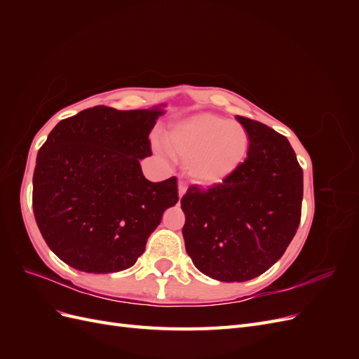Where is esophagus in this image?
<instances>
[{
    "instance_id": "esophagus-1",
    "label": "esophagus",
    "mask_w": 359,
    "mask_h": 359,
    "mask_svg": "<svg viewBox=\"0 0 359 359\" xmlns=\"http://www.w3.org/2000/svg\"><path fill=\"white\" fill-rule=\"evenodd\" d=\"M186 191H187V186H186V184H184L182 181H180V182H178V196L182 198L184 194H186Z\"/></svg>"
}]
</instances>
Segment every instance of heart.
<instances>
[{
	"label": "heart",
	"instance_id": "1",
	"mask_svg": "<svg viewBox=\"0 0 359 359\" xmlns=\"http://www.w3.org/2000/svg\"><path fill=\"white\" fill-rule=\"evenodd\" d=\"M168 153L186 163L187 175L203 187L231 180L243 168L250 149L247 130L215 114H196L165 133Z\"/></svg>",
	"mask_w": 359,
	"mask_h": 359
}]
</instances>
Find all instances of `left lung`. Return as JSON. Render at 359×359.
Segmentation results:
<instances>
[{
    "mask_svg": "<svg viewBox=\"0 0 359 359\" xmlns=\"http://www.w3.org/2000/svg\"><path fill=\"white\" fill-rule=\"evenodd\" d=\"M250 149L243 168L211 189L189 187L181 199L186 252L201 273L247 281L283 256L301 220L302 169L289 140L268 126L236 116Z\"/></svg>",
    "mask_w": 359,
    "mask_h": 359,
    "instance_id": "8db88e82",
    "label": "left lung"
}]
</instances>
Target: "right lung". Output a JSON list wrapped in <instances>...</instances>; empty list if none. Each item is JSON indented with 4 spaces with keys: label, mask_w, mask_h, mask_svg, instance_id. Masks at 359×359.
Returning <instances> with one entry per match:
<instances>
[{
    "label": "right lung",
    "mask_w": 359,
    "mask_h": 359,
    "mask_svg": "<svg viewBox=\"0 0 359 359\" xmlns=\"http://www.w3.org/2000/svg\"><path fill=\"white\" fill-rule=\"evenodd\" d=\"M163 106L90 107L60 121L39 149L32 210L49 248L72 268L107 274L133 266L178 202L177 178L151 182L139 163L151 156L148 135Z\"/></svg>",
    "instance_id": "right-lung-1"
}]
</instances>
